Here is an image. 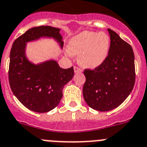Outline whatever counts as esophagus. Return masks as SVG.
Masks as SVG:
<instances>
[{"label": "esophagus", "instance_id": "esophagus-1", "mask_svg": "<svg viewBox=\"0 0 147 147\" xmlns=\"http://www.w3.org/2000/svg\"><path fill=\"white\" fill-rule=\"evenodd\" d=\"M74 71H75V73H80L82 72V69L78 67H74Z\"/></svg>", "mask_w": 147, "mask_h": 147}]
</instances>
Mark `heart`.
Wrapping results in <instances>:
<instances>
[{
    "label": "heart",
    "mask_w": 147,
    "mask_h": 147,
    "mask_svg": "<svg viewBox=\"0 0 147 147\" xmlns=\"http://www.w3.org/2000/svg\"><path fill=\"white\" fill-rule=\"evenodd\" d=\"M109 36L105 32L83 31L74 36L68 45V52L80 55L79 62L83 67L95 68L100 65L108 56Z\"/></svg>",
    "instance_id": "1"
}]
</instances>
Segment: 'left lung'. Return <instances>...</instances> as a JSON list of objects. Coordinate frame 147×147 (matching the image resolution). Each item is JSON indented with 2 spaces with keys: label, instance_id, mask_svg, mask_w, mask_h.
Returning a JSON list of instances; mask_svg holds the SVG:
<instances>
[{
  "label": "left lung",
  "instance_id": "left-lung-1",
  "mask_svg": "<svg viewBox=\"0 0 147 147\" xmlns=\"http://www.w3.org/2000/svg\"><path fill=\"white\" fill-rule=\"evenodd\" d=\"M106 59L94 69L84 70V99L92 109L108 111L117 108L131 92L135 83L134 54L131 45L113 30Z\"/></svg>",
  "mask_w": 147,
  "mask_h": 147
}]
</instances>
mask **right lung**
<instances>
[{
	"mask_svg": "<svg viewBox=\"0 0 147 147\" xmlns=\"http://www.w3.org/2000/svg\"><path fill=\"white\" fill-rule=\"evenodd\" d=\"M59 31V28L49 26L34 27L13 43L8 70L10 86L17 99L32 111L46 113L57 106L64 86L74 76L73 67L62 69L53 59L34 65L26 57L27 42L41 37L53 38L62 48Z\"/></svg>",
	"mask_w": 147,
	"mask_h": 147,
	"instance_id": "right-lung-1",
	"label": "right lung"
}]
</instances>
